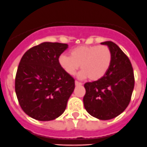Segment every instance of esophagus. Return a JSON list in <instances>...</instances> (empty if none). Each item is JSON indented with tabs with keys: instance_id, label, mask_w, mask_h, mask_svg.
Here are the masks:
<instances>
[{
	"instance_id": "esophagus-1",
	"label": "esophagus",
	"mask_w": 147,
	"mask_h": 147,
	"mask_svg": "<svg viewBox=\"0 0 147 147\" xmlns=\"http://www.w3.org/2000/svg\"><path fill=\"white\" fill-rule=\"evenodd\" d=\"M75 85H76V86H79V85H82V82H78V81H75Z\"/></svg>"
}]
</instances>
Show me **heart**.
I'll return each instance as SVG.
<instances>
[{"instance_id": "1", "label": "heart", "mask_w": 147, "mask_h": 147, "mask_svg": "<svg viewBox=\"0 0 147 147\" xmlns=\"http://www.w3.org/2000/svg\"><path fill=\"white\" fill-rule=\"evenodd\" d=\"M112 61V54L105 45L77 47L70 51V56L62 55L59 63L64 71L73 75L80 65V76L91 80H98L105 75Z\"/></svg>"}]
</instances>
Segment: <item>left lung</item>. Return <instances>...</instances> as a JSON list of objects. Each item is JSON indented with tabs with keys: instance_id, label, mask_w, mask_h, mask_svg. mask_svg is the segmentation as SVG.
Wrapping results in <instances>:
<instances>
[{
	"instance_id": "obj_1",
	"label": "left lung",
	"mask_w": 147,
	"mask_h": 147,
	"mask_svg": "<svg viewBox=\"0 0 147 147\" xmlns=\"http://www.w3.org/2000/svg\"><path fill=\"white\" fill-rule=\"evenodd\" d=\"M112 54L108 72L101 79L84 85V107L90 115L100 120H110L124 111L134 88V76L128 57L113 42H104Z\"/></svg>"
}]
</instances>
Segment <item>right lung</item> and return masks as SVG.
Returning <instances> with one entry per match:
<instances>
[{
    "label": "right lung",
    "mask_w": 147,
    "mask_h": 147,
    "mask_svg": "<svg viewBox=\"0 0 147 147\" xmlns=\"http://www.w3.org/2000/svg\"><path fill=\"white\" fill-rule=\"evenodd\" d=\"M67 44L43 42L28 49L17 69L15 90L22 110L42 121L60 116L75 89V80L59 63Z\"/></svg>",
    "instance_id": "obj_1"
}]
</instances>
